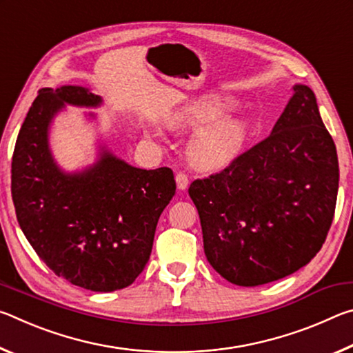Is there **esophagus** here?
Masks as SVG:
<instances>
[{
    "instance_id": "1",
    "label": "esophagus",
    "mask_w": 353,
    "mask_h": 353,
    "mask_svg": "<svg viewBox=\"0 0 353 353\" xmlns=\"http://www.w3.org/2000/svg\"><path fill=\"white\" fill-rule=\"evenodd\" d=\"M176 183L179 190H185L188 187V176L185 172H177L176 174Z\"/></svg>"
}]
</instances>
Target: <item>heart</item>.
<instances>
[{
    "mask_svg": "<svg viewBox=\"0 0 353 353\" xmlns=\"http://www.w3.org/2000/svg\"><path fill=\"white\" fill-rule=\"evenodd\" d=\"M235 99L207 94L177 107L170 117L172 128H199L188 145V159L201 171H218L240 155L248 140V124L241 118L225 117Z\"/></svg>",
    "mask_w": 353,
    "mask_h": 353,
    "instance_id": "1",
    "label": "heart"
}]
</instances>
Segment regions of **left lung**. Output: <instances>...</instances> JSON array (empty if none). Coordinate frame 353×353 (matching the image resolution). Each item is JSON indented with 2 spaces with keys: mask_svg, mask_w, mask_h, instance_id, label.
Instances as JSON below:
<instances>
[{
  "mask_svg": "<svg viewBox=\"0 0 353 353\" xmlns=\"http://www.w3.org/2000/svg\"><path fill=\"white\" fill-rule=\"evenodd\" d=\"M338 182L336 146L314 93L296 83L268 139L190 185L208 263L240 286L301 270L325 241Z\"/></svg>",
  "mask_w": 353,
  "mask_h": 353,
  "instance_id": "8db88e82",
  "label": "left lung"
}]
</instances>
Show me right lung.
<instances>
[{"instance_id":"obj_1","label":"right lung","mask_w":353,"mask_h":353,"mask_svg":"<svg viewBox=\"0 0 353 353\" xmlns=\"http://www.w3.org/2000/svg\"><path fill=\"white\" fill-rule=\"evenodd\" d=\"M65 104L98 107L103 98L79 85L39 92L12 157L17 219L56 276L98 292L126 288L151 255L159 218L176 193L174 174L166 166L135 168L107 149L90 168L62 171L48 134Z\"/></svg>"}]
</instances>
